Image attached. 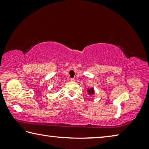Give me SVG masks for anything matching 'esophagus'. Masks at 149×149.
Returning <instances> with one entry per match:
<instances>
[{"instance_id": "obj_1", "label": "esophagus", "mask_w": 149, "mask_h": 149, "mask_svg": "<svg viewBox=\"0 0 149 149\" xmlns=\"http://www.w3.org/2000/svg\"><path fill=\"white\" fill-rule=\"evenodd\" d=\"M70 81H75L74 78H71V79H70Z\"/></svg>"}]
</instances>
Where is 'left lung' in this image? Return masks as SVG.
I'll return each mask as SVG.
<instances>
[{"label":"left lung","instance_id":"8db88e82","mask_svg":"<svg viewBox=\"0 0 149 149\" xmlns=\"http://www.w3.org/2000/svg\"><path fill=\"white\" fill-rule=\"evenodd\" d=\"M87 92H88V93H89L90 95H93V93H94V89H93V88H91V89L88 90Z\"/></svg>","mask_w":149,"mask_h":149}]
</instances>
